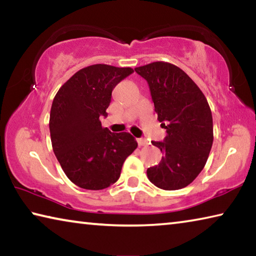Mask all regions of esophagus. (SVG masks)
Segmentation results:
<instances>
[{"mask_svg": "<svg viewBox=\"0 0 256 256\" xmlns=\"http://www.w3.org/2000/svg\"><path fill=\"white\" fill-rule=\"evenodd\" d=\"M138 146H148V141H146L144 138H138Z\"/></svg>", "mask_w": 256, "mask_h": 256, "instance_id": "esophagus-1", "label": "esophagus"}]
</instances>
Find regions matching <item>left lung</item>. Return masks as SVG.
Returning a JSON list of instances; mask_svg holds the SVG:
<instances>
[{"label": "left lung", "mask_w": 256, "mask_h": 256, "mask_svg": "<svg viewBox=\"0 0 256 256\" xmlns=\"http://www.w3.org/2000/svg\"><path fill=\"white\" fill-rule=\"evenodd\" d=\"M134 70L148 82L154 112L167 132L164 141H152L164 156L146 175L159 188H183L196 178L209 157L214 142L209 104L196 82L174 64L154 62Z\"/></svg>", "instance_id": "8db88e82"}]
</instances>
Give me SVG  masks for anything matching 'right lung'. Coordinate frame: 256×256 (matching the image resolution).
Masks as SVG:
<instances>
[{
	"label": "right lung",
	"instance_id": "right-lung-1",
	"mask_svg": "<svg viewBox=\"0 0 256 256\" xmlns=\"http://www.w3.org/2000/svg\"><path fill=\"white\" fill-rule=\"evenodd\" d=\"M133 73L131 68L94 64L81 68L60 86L52 104L50 132L53 151L72 183L102 190L120 178L122 166L136 149L128 132L102 128L112 92Z\"/></svg>",
	"mask_w": 256,
	"mask_h": 256
}]
</instances>
